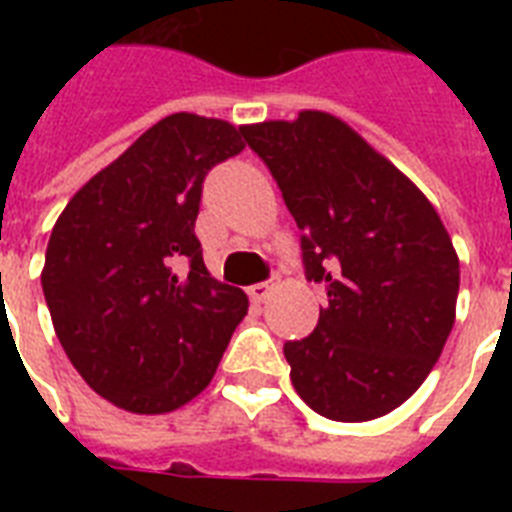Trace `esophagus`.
Here are the masks:
<instances>
[{
    "label": "esophagus",
    "mask_w": 512,
    "mask_h": 512,
    "mask_svg": "<svg viewBox=\"0 0 512 512\" xmlns=\"http://www.w3.org/2000/svg\"><path fill=\"white\" fill-rule=\"evenodd\" d=\"M271 292H273L271 281H260V284H255V287H249V300H252L255 305H260L271 297Z\"/></svg>",
    "instance_id": "esophagus-1"
}]
</instances>
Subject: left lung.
<instances>
[{
	"label": "left lung",
	"mask_w": 512,
	"mask_h": 512,
	"mask_svg": "<svg viewBox=\"0 0 512 512\" xmlns=\"http://www.w3.org/2000/svg\"><path fill=\"white\" fill-rule=\"evenodd\" d=\"M300 228L305 279L329 305L303 340L284 342L305 404L366 422L420 388L454 327L460 260L422 191L324 111L241 127Z\"/></svg>",
	"instance_id": "left-lung-1"
}]
</instances>
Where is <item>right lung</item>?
Segmentation results:
<instances>
[{"instance_id": "1", "label": "right lung", "mask_w": 512, "mask_h": 512, "mask_svg": "<svg viewBox=\"0 0 512 512\" xmlns=\"http://www.w3.org/2000/svg\"><path fill=\"white\" fill-rule=\"evenodd\" d=\"M241 130L172 114L68 201L44 255L52 327L98 396L135 414L188 404L215 377L247 295L212 279L196 239L204 177Z\"/></svg>"}]
</instances>
